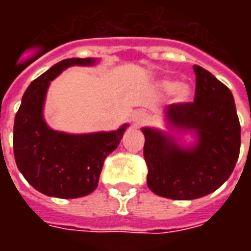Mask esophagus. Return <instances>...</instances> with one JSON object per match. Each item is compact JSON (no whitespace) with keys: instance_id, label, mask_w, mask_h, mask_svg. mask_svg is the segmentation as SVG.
Listing matches in <instances>:
<instances>
[{"instance_id":"obj_1","label":"esophagus","mask_w":251,"mask_h":251,"mask_svg":"<svg viewBox=\"0 0 251 251\" xmlns=\"http://www.w3.org/2000/svg\"><path fill=\"white\" fill-rule=\"evenodd\" d=\"M147 118L148 115L144 113V111H141V110H138V111H136V113H133V115H131V121H133V124L136 126H140L142 125V124H145L147 122Z\"/></svg>"}]
</instances>
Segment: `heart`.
<instances>
[{
	"label": "heart",
	"instance_id": "obj_1",
	"mask_svg": "<svg viewBox=\"0 0 251 251\" xmlns=\"http://www.w3.org/2000/svg\"><path fill=\"white\" fill-rule=\"evenodd\" d=\"M161 87L167 93H174L175 99L179 103H184L191 98V88L187 84H183V83L177 84V83L172 82V80H165V82L161 83Z\"/></svg>",
	"mask_w": 251,
	"mask_h": 251
}]
</instances>
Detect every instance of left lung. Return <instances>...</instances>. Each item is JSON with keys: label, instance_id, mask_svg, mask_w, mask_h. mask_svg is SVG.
Returning <instances> with one entry per match:
<instances>
[{"label": "left lung", "instance_id": "obj_1", "mask_svg": "<svg viewBox=\"0 0 251 251\" xmlns=\"http://www.w3.org/2000/svg\"><path fill=\"white\" fill-rule=\"evenodd\" d=\"M195 102L163 110L167 130L142 127L148 187L174 200L214 192L234 171L241 148V125L231 91L211 72L194 66ZM195 141L185 146L181 137Z\"/></svg>", "mask_w": 251, "mask_h": 251}]
</instances>
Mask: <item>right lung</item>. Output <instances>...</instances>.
<instances>
[{
	"mask_svg": "<svg viewBox=\"0 0 251 251\" xmlns=\"http://www.w3.org/2000/svg\"><path fill=\"white\" fill-rule=\"evenodd\" d=\"M94 57L56 63L30 83L14 118L13 151L17 168L41 194L75 199L97 189L104 158L120 145L127 124L113 131L71 134L53 130L44 120L51 82L72 66H94Z\"/></svg>",
	"mask_w": 251,
	"mask_h": 251,
	"instance_id": "1",
	"label": "right lung"
}]
</instances>
